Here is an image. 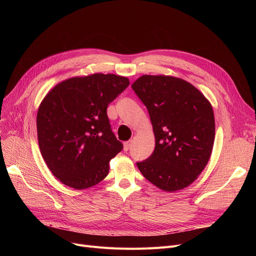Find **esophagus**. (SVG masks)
I'll return each instance as SVG.
<instances>
[{
  "mask_svg": "<svg viewBox=\"0 0 256 256\" xmlns=\"http://www.w3.org/2000/svg\"><path fill=\"white\" fill-rule=\"evenodd\" d=\"M131 143H132L131 141H127V142L124 143V150H125V152H128V150H129V148L131 147Z\"/></svg>",
  "mask_w": 256,
  "mask_h": 256,
  "instance_id": "obj_1",
  "label": "esophagus"
}]
</instances>
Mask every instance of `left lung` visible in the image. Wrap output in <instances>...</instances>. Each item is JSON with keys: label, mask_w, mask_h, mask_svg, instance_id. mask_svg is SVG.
Returning a JSON list of instances; mask_svg holds the SVG:
<instances>
[{"label": "left lung", "mask_w": 256, "mask_h": 256, "mask_svg": "<svg viewBox=\"0 0 256 256\" xmlns=\"http://www.w3.org/2000/svg\"><path fill=\"white\" fill-rule=\"evenodd\" d=\"M131 88L148 111L156 138L150 156L136 162L138 170L161 190L186 188L210 158L214 141L210 104L192 84L174 76L145 74Z\"/></svg>", "instance_id": "8db88e82"}]
</instances>
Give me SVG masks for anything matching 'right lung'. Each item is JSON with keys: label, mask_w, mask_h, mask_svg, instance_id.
<instances>
[{"label": "right lung", "mask_w": 256, "mask_h": 256, "mask_svg": "<svg viewBox=\"0 0 256 256\" xmlns=\"http://www.w3.org/2000/svg\"><path fill=\"white\" fill-rule=\"evenodd\" d=\"M129 85L125 76L94 74L65 80L42 100L37 136L42 158L58 180L74 189L92 187L109 173L122 144L106 108Z\"/></svg>", "instance_id": "1"}]
</instances>
